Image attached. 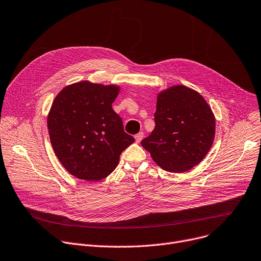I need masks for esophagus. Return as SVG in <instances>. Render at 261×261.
I'll list each match as a JSON object with an SVG mask.
<instances>
[{
  "label": "esophagus",
  "mask_w": 261,
  "mask_h": 261,
  "mask_svg": "<svg viewBox=\"0 0 261 261\" xmlns=\"http://www.w3.org/2000/svg\"><path fill=\"white\" fill-rule=\"evenodd\" d=\"M134 137H135V141H136V143H137V144H139L140 141H141V139L144 138V132H139V133H137Z\"/></svg>",
  "instance_id": "34e87169"
}]
</instances>
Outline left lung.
Returning <instances> with one entry per match:
<instances>
[{"instance_id": "1", "label": "left lung", "mask_w": 261, "mask_h": 261, "mask_svg": "<svg viewBox=\"0 0 261 261\" xmlns=\"http://www.w3.org/2000/svg\"><path fill=\"white\" fill-rule=\"evenodd\" d=\"M155 128L141 140L161 169L183 173L200 163L210 150L216 118L200 93L183 85L160 92Z\"/></svg>"}]
</instances>
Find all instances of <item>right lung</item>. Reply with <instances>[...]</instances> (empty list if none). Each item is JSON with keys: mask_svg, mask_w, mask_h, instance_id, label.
I'll return each instance as SVG.
<instances>
[{"mask_svg": "<svg viewBox=\"0 0 261 261\" xmlns=\"http://www.w3.org/2000/svg\"><path fill=\"white\" fill-rule=\"evenodd\" d=\"M120 88L82 81L55 98L48 130L54 152L68 173L99 181L110 175L122 152L134 143L112 109Z\"/></svg>", "mask_w": 261, "mask_h": 261, "instance_id": "1", "label": "right lung"}]
</instances>
